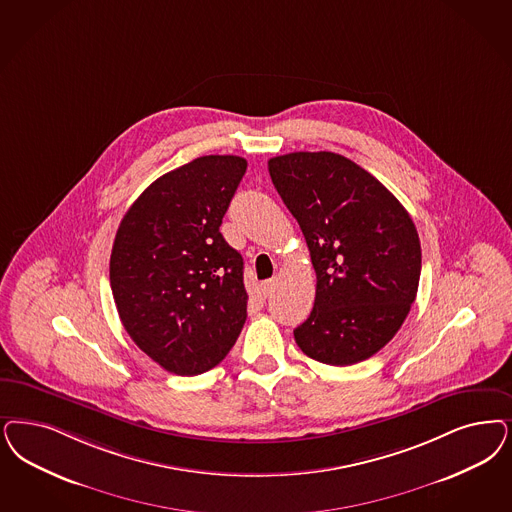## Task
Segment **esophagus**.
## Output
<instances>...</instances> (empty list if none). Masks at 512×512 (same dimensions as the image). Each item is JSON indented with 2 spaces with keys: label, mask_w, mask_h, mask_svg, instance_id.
Instances as JSON below:
<instances>
[{
  "label": "esophagus",
  "mask_w": 512,
  "mask_h": 512,
  "mask_svg": "<svg viewBox=\"0 0 512 512\" xmlns=\"http://www.w3.org/2000/svg\"><path fill=\"white\" fill-rule=\"evenodd\" d=\"M274 287H276V280H266V282L261 283V289H263L265 297H268L274 291Z\"/></svg>",
  "instance_id": "34e87169"
}]
</instances>
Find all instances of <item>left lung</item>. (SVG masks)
Here are the masks:
<instances>
[{
	"label": "left lung",
	"instance_id": "obj_1",
	"mask_svg": "<svg viewBox=\"0 0 512 512\" xmlns=\"http://www.w3.org/2000/svg\"><path fill=\"white\" fill-rule=\"evenodd\" d=\"M316 270V300L293 335L325 365L369 359L401 329L416 300L422 247L403 204L342 155L289 153L268 160Z\"/></svg>",
	"mask_w": 512,
	"mask_h": 512
}]
</instances>
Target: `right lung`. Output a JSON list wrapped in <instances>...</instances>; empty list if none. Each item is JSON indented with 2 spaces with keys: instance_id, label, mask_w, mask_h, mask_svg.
I'll return each mask as SVG.
<instances>
[{
  "instance_id": "obj_1",
  "label": "right lung",
  "mask_w": 512,
  "mask_h": 512,
  "mask_svg": "<svg viewBox=\"0 0 512 512\" xmlns=\"http://www.w3.org/2000/svg\"><path fill=\"white\" fill-rule=\"evenodd\" d=\"M247 162L206 155L153 181L124 213L109 282L126 333L162 369L210 371L247 318L244 259L219 227Z\"/></svg>"
}]
</instances>
